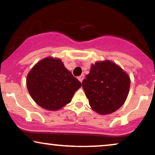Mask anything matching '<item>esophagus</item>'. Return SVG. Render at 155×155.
Masks as SVG:
<instances>
[{"label":"esophagus","instance_id":"1","mask_svg":"<svg viewBox=\"0 0 155 155\" xmlns=\"http://www.w3.org/2000/svg\"><path fill=\"white\" fill-rule=\"evenodd\" d=\"M78 79L79 80L80 82H81V83H82V82H83V79H84V75H83V74H81V75H80L79 77L78 78Z\"/></svg>","mask_w":155,"mask_h":155}]
</instances>
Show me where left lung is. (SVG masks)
Returning <instances> with one entry per match:
<instances>
[{"label":"left lung","mask_w":155,"mask_h":155,"mask_svg":"<svg viewBox=\"0 0 155 155\" xmlns=\"http://www.w3.org/2000/svg\"><path fill=\"white\" fill-rule=\"evenodd\" d=\"M82 84L91 108L106 115L124 104L129 94L130 78L119 66L106 60L92 64Z\"/></svg>","instance_id":"left-lung-1"}]
</instances>
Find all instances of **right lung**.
Instances as JSON below:
<instances>
[{"mask_svg": "<svg viewBox=\"0 0 155 155\" xmlns=\"http://www.w3.org/2000/svg\"><path fill=\"white\" fill-rule=\"evenodd\" d=\"M31 98L41 108L57 110L68 104L81 83L60 59L47 57L33 67L26 78Z\"/></svg>", "mask_w": 155, "mask_h": 155, "instance_id": "right-lung-1", "label": "right lung"}]
</instances>
